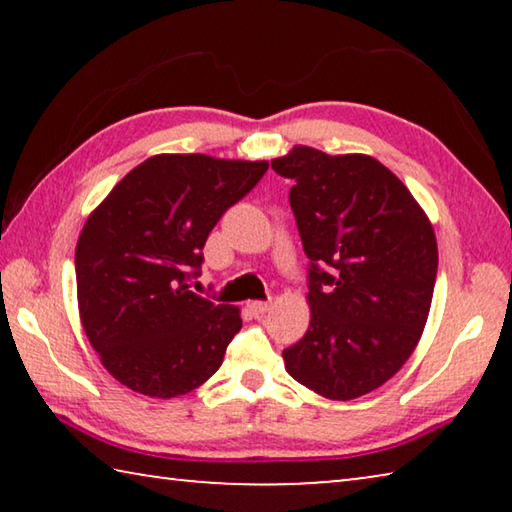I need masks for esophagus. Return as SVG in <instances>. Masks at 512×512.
Returning <instances> with one entry per match:
<instances>
[{"label":"esophagus","mask_w":512,"mask_h":512,"mask_svg":"<svg viewBox=\"0 0 512 512\" xmlns=\"http://www.w3.org/2000/svg\"><path fill=\"white\" fill-rule=\"evenodd\" d=\"M271 305H273V302L271 300H266V302H262V300H257V302H250V311H253V314H266V311L268 309H271Z\"/></svg>","instance_id":"esophagus-1"}]
</instances>
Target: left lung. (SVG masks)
Segmentation results:
<instances>
[{
	"label": "left lung",
	"mask_w": 512,
	"mask_h": 512,
	"mask_svg": "<svg viewBox=\"0 0 512 512\" xmlns=\"http://www.w3.org/2000/svg\"><path fill=\"white\" fill-rule=\"evenodd\" d=\"M309 257L311 320L282 352L302 386L348 402L400 370L427 323L436 235L400 178L370 155L293 146L271 160Z\"/></svg>",
	"instance_id": "1"
}]
</instances>
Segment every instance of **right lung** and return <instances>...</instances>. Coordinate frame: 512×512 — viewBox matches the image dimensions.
<instances>
[{
  "instance_id": "1",
  "label": "right lung",
  "mask_w": 512,
  "mask_h": 512,
  "mask_svg": "<svg viewBox=\"0 0 512 512\" xmlns=\"http://www.w3.org/2000/svg\"><path fill=\"white\" fill-rule=\"evenodd\" d=\"M266 169V160L153 155L88 216L74 257L81 323L119 384L169 400L219 370L239 309L187 282L201 271L207 235Z\"/></svg>"
}]
</instances>
